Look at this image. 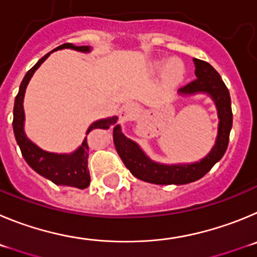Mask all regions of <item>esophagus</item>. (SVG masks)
<instances>
[{
  "label": "esophagus",
  "mask_w": 257,
  "mask_h": 257,
  "mask_svg": "<svg viewBox=\"0 0 257 257\" xmlns=\"http://www.w3.org/2000/svg\"><path fill=\"white\" fill-rule=\"evenodd\" d=\"M138 106L134 102H128L120 108V119L121 121H128L134 117V115L137 114Z\"/></svg>",
  "instance_id": "1"
}]
</instances>
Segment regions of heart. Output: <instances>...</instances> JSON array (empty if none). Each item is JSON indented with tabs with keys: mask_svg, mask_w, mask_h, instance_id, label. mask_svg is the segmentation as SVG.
<instances>
[{
	"mask_svg": "<svg viewBox=\"0 0 257 257\" xmlns=\"http://www.w3.org/2000/svg\"><path fill=\"white\" fill-rule=\"evenodd\" d=\"M159 69L160 70H168V75L170 80L173 82H178L183 77V68L178 64L177 60H164V61L159 62Z\"/></svg>",
	"mask_w": 257,
	"mask_h": 257,
	"instance_id": "obj_1",
	"label": "heart"
}]
</instances>
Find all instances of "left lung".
Returning a JSON list of instances; mask_svg holds the SVG:
<instances>
[{"instance_id": "obj_1", "label": "left lung", "mask_w": 257, "mask_h": 257, "mask_svg": "<svg viewBox=\"0 0 257 257\" xmlns=\"http://www.w3.org/2000/svg\"><path fill=\"white\" fill-rule=\"evenodd\" d=\"M196 79L178 89L179 96L207 94L214 101L218 110V136L215 145L206 156L200 161L191 164H160L151 160L141 146L131 138L125 137L121 128L114 131V143L120 159L129 172L138 179L154 184H187L198 180L210 172V169L225 154L229 133L232 129L233 114L229 91L221 80L219 73L209 62L193 59Z\"/></svg>"}]
</instances>
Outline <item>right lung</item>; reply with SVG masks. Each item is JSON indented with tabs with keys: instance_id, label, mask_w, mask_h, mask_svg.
<instances>
[{
	"instance_id": "right-lung-1",
	"label": "right lung",
	"mask_w": 257,
	"mask_h": 257,
	"mask_svg": "<svg viewBox=\"0 0 257 257\" xmlns=\"http://www.w3.org/2000/svg\"><path fill=\"white\" fill-rule=\"evenodd\" d=\"M64 48H70V50L83 52V54H89L92 50V47H89V46H74L73 43H64V45L56 47L39 60L36 65L25 74L24 79L20 84L19 93L16 96L15 103H14L13 128L16 142H18L20 150H22L23 157L34 172L45 177L46 179L51 180L52 183L57 184V186H69L84 189L89 186V182H91L88 170V143H87V137L83 140L82 145L71 154H55V152L45 151L41 147H38L36 143L32 142L28 138L24 131L25 114L23 102H24L25 89H27L28 83L32 79L37 69L42 65V62L52 52L64 50ZM116 121L117 116L97 120V121L89 125L85 134H88L93 129H108L111 125H115L114 131H116V129H120L119 124L116 125Z\"/></svg>"
}]
</instances>
